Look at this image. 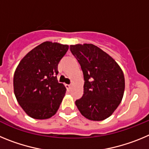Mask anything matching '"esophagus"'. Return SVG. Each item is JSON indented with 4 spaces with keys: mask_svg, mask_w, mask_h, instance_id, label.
<instances>
[{
    "mask_svg": "<svg viewBox=\"0 0 149 149\" xmlns=\"http://www.w3.org/2000/svg\"><path fill=\"white\" fill-rule=\"evenodd\" d=\"M65 88L67 89V90H69L71 89V86L70 85H68V84H65Z\"/></svg>",
    "mask_w": 149,
    "mask_h": 149,
    "instance_id": "34e87169",
    "label": "esophagus"
}]
</instances>
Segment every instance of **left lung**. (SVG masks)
Segmentation results:
<instances>
[{
  "instance_id": "obj_1",
  "label": "left lung",
  "mask_w": 149,
  "mask_h": 149,
  "mask_svg": "<svg viewBox=\"0 0 149 149\" xmlns=\"http://www.w3.org/2000/svg\"><path fill=\"white\" fill-rule=\"evenodd\" d=\"M70 51L84 74V94L75 101L79 111L92 121L110 117L120 104L125 91V77L113 58L93 44L70 45Z\"/></svg>"
}]
</instances>
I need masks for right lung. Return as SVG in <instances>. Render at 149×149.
<instances>
[{"mask_svg": "<svg viewBox=\"0 0 149 149\" xmlns=\"http://www.w3.org/2000/svg\"><path fill=\"white\" fill-rule=\"evenodd\" d=\"M68 49V45L45 42L28 52L17 66L14 93L21 107L33 119H49L58 110L66 89L57 81V66Z\"/></svg>", "mask_w": 149, "mask_h": 149, "instance_id": "right-lung-1", "label": "right lung"}]
</instances>
